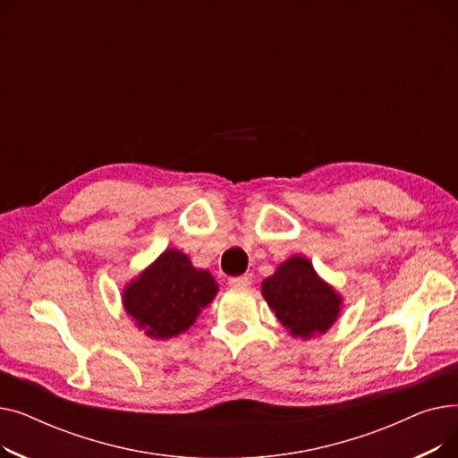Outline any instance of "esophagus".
I'll return each instance as SVG.
<instances>
[{
	"label": "esophagus",
	"instance_id": "esophagus-1",
	"mask_svg": "<svg viewBox=\"0 0 458 458\" xmlns=\"http://www.w3.org/2000/svg\"><path fill=\"white\" fill-rule=\"evenodd\" d=\"M250 282H252L250 275H242V276L228 278V284L233 285V287H247V285H250Z\"/></svg>",
	"mask_w": 458,
	"mask_h": 458
}]
</instances>
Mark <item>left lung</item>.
Instances as JSON below:
<instances>
[{
  "label": "left lung",
  "mask_w": 458,
  "mask_h": 458,
  "mask_svg": "<svg viewBox=\"0 0 458 458\" xmlns=\"http://www.w3.org/2000/svg\"><path fill=\"white\" fill-rule=\"evenodd\" d=\"M278 321L299 338L323 334L340 314L342 299L327 285L306 258L293 256L261 285Z\"/></svg>",
  "instance_id": "obj_1"
}]
</instances>
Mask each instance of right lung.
<instances>
[{
  "mask_svg": "<svg viewBox=\"0 0 458 458\" xmlns=\"http://www.w3.org/2000/svg\"><path fill=\"white\" fill-rule=\"evenodd\" d=\"M216 290L213 276L191 266L178 250H165L124 292V308L150 338H174L195 323Z\"/></svg>",
  "mask_w": 458,
  "mask_h": 458,
  "instance_id": "1",
  "label": "right lung"
}]
</instances>
